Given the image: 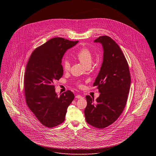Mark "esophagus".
<instances>
[{"label":"esophagus","mask_w":156,"mask_h":156,"mask_svg":"<svg viewBox=\"0 0 156 156\" xmlns=\"http://www.w3.org/2000/svg\"><path fill=\"white\" fill-rule=\"evenodd\" d=\"M75 98H77V99H81V98H82L83 97H82L81 95H77L75 96Z\"/></svg>","instance_id":"1"}]
</instances>
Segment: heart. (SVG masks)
I'll use <instances>...</instances> for the list:
<instances>
[{
  "label": "heart",
  "mask_w": 156,
  "mask_h": 156,
  "mask_svg": "<svg viewBox=\"0 0 156 156\" xmlns=\"http://www.w3.org/2000/svg\"><path fill=\"white\" fill-rule=\"evenodd\" d=\"M76 58L79 60V61L85 67L90 66L93 60L92 54L90 50L87 48H82L80 49L76 55ZM62 68L65 71H68L70 69V63L68 60L63 61L62 63ZM79 86H81V84L78 83Z\"/></svg>",
  "instance_id": "obj_1"
}]
</instances>
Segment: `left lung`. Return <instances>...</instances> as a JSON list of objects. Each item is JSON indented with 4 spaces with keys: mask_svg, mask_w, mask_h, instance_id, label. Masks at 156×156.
<instances>
[{
    "mask_svg": "<svg viewBox=\"0 0 156 156\" xmlns=\"http://www.w3.org/2000/svg\"><path fill=\"white\" fill-rule=\"evenodd\" d=\"M94 42L104 48V60L93 86L101 93L95 101L86 96L84 113L87 122L98 129L111 125L123 111L130 90L131 77L129 65L119 45L111 37L100 36Z\"/></svg>",
    "mask_w": 156,
    "mask_h": 156,
    "instance_id": "8db88e82",
    "label": "left lung"
}]
</instances>
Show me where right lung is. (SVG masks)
<instances>
[{
  "label": "right lung",
  "mask_w": 156,
  "mask_h": 156,
  "mask_svg": "<svg viewBox=\"0 0 156 156\" xmlns=\"http://www.w3.org/2000/svg\"><path fill=\"white\" fill-rule=\"evenodd\" d=\"M78 41L54 37L37 47L30 55L24 76L26 102L38 121L49 128L65 120L74 95L69 90L58 96L54 82L63 75L61 59L68 49Z\"/></svg>",
  "instance_id": "1"
}]
</instances>
